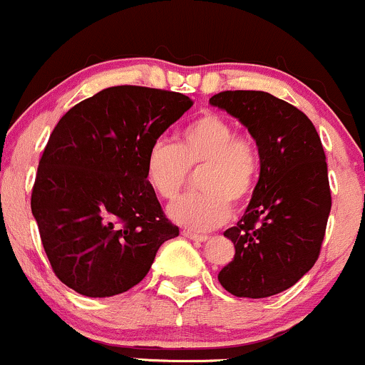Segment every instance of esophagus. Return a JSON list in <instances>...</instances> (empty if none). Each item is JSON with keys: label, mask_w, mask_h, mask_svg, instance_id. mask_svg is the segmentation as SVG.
I'll return each instance as SVG.
<instances>
[{"label": "esophagus", "mask_w": 365, "mask_h": 365, "mask_svg": "<svg viewBox=\"0 0 365 365\" xmlns=\"http://www.w3.org/2000/svg\"><path fill=\"white\" fill-rule=\"evenodd\" d=\"M183 237L187 239H192V241H197V242H206L207 235H199V234H194V232H189V230H183Z\"/></svg>", "instance_id": "obj_1"}]
</instances>
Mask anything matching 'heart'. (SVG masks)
<instances>
[{
	"mask_svg": "<svg viewBox=\"0 0 365 365\" xmlns=\"http://www.w3.org/2000/svg\"><path fill=\"white\" fill-rule=\"evenodd\" d=\"M202 194L182 197L168 210L170 218L194 232H210L230 218L232 202H246L256 189L262 159L250 137L237 135L234 123L206 110L180 130L176 143L159 138L145 154V180L164 201L180 195L189 170L202 168Z\"/></svg>",
	"mask_w": 365,
	"mask_h": 365,
	"instance_id": "obj_1",
	"label": "heart"
}]
</instances>
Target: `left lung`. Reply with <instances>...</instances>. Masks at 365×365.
<instances>
[{"instance_id": "8db88e82", "label": "left lung", "mask_w": 365, "mask_h": 365, "mask_svg": "<svg viewBox=\"0 0 365 365\" xmlns=\"http://www.w3.org/2000/svg\"><path fill=\"white\" fill-rule=\"evenodd\" d=\"M210 103L247 128L262 159L246 213L223 232L235 256L218 280L239 298H268L294 286L317 262L331 211L326 154L310 119L274 95L222 91Z\"/></svg>"}]
</instances>
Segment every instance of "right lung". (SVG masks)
Returning a JSON list of instances; mask_svg holds the SVG:
<instances>
[{
    "instance_id": "add662e5",
    "label": "right lung",
    "mask_w": 365,
    "mask_h": 365,
    "mask_svg": "<svg viewBox=\"0 0 365 365\" xmlns=\"http://www.w3.org/2000/svg\"><path fill=\"white\" fill-rule=\"evenodd\" d=\"M187 95L112 86L62 115L31 195L55 275L90 298L121 294L180 234L145 180V154L192 107Z\"/></svg>"
}]
</instances>
